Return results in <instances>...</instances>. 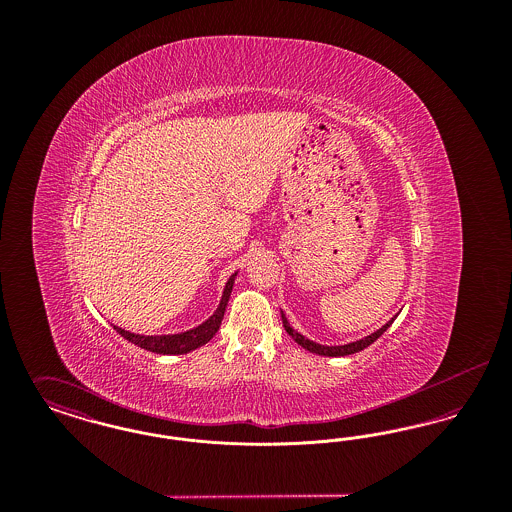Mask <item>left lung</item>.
I'll return each instance as SVG.
<instances>
[{"instance_id": "8db88e82", "label": "left lung", "mask_w": 512, "mask_h": 512, "mask_svg": "<svg viewBox=\"0 0 512 512\" xmlns=\"http://www.w3.org/2000/svg\"><path fill=\"white\" fill-rule=\"evenodd\" d=\"M282 322H284V328H286V332L292 336V340L297 341L303 349H307V351H311V353H317V355H324V357H345V355H353V353H357V351H363L365 347H368L370 343H374V341L378 340L388 328L391 326V322H393V318H391L388 324H384L380 330H376L374 334H370V336H366L363 340L353 341V343H347V345H338V347H326V345H318L315 341H309L307 338H303L301 334H297L295 330H293L292 326L288 324V320L284 317V313H282Z\"/></svg>"}]
</instances>
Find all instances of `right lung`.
<instances>
[{
	"label": "right lung",
	"instance_id": "obj_1",
	"mask_svg": "<svg viewBox=\"0 0 512 512\" xmlns=\"http://www.w3.org/2000/svg\"><path fill=\"white\" fill-rule=\"evenodd\" d=\"M234 278L236 274L230 276L224 293H222V301H220L219 309L213 317L209 318L207 322H203L201 326H197L190 332H184V334H176V336H138V334H130L126 330H122L119 326H113L119 334H121L124 340L132 341L134 345L151 351V353H161V355H182V353H188L195 347L207 343L211 340L217 332H219L220 322L224 317V311H226V305H228V299H230V293H232V286H234Z\"/></svg>",
	"mask_w": 512,
	"mask_h": 512
}]
</instances>
